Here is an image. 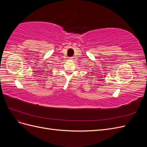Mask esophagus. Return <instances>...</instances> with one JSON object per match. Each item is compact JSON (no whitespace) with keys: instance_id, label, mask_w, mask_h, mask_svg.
<instances>
[{"instance_id":"obj_1","label":"esophagus","mask_w":147,"mask_h":147,"mask_svg":"<svg viewBox=\"0 0 147 147\" xmlns=\"http://www.w3.org/2000/svg\"><path fill=\"white\" fill-rule=\"evenodd\" d=\"M69 58H70V59H73V58H74V57H69Z\"/></svg>"}]
</instances>
